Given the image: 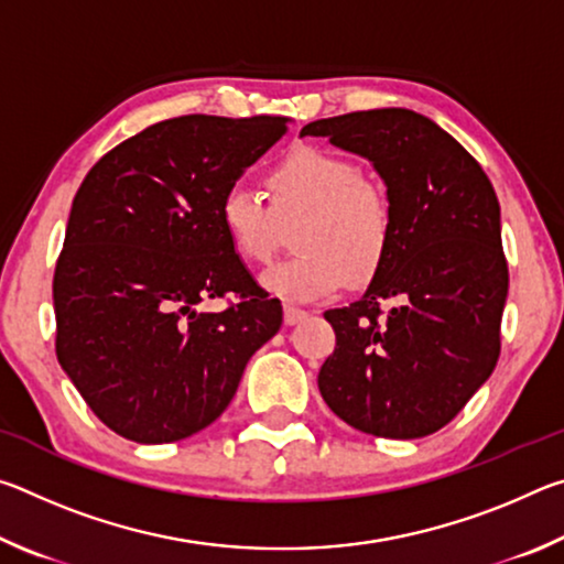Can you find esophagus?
<instances>
[{
	"mask_svg": "<svg viewBox=\"0 0 564 564\" xmlns=\"http://www.w3.org/2000/svg\"><path fill=\"white\" fill-rule=\"evenodd\" d=\"M305 318H308V311L295 308V305H285V308H283L285 326H295V323H301V321H305Z\"/></svg>",
	"mask_w": 564,
	"mask_h": 564,
	"instance_id": "34e87169",
	"label": "esophagus"
}]
</instances>
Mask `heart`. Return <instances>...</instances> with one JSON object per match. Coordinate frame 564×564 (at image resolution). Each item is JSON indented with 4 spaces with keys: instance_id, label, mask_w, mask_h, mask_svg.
I'll return each instance as SVG.
<instances>
[{
    "instance_id": "1",
    "label": "heart",
    "mask_w": 564,
    "mask_h": 564,
    "mask_svg": "<svg viewBox=\"0 0 564 564\" xmlns=\"http://www.w3.org/2000/svg\"><path fill=\"white\" fill-rule=\"evenodd\" d=\"M271 204L243 181L218 202L228 243L246 263H269L293 231L291 259L263 273V289L285 301H318L352 279L366 283L383 269L393 243V208L386 191L348 156L301 147L269 174Z\"/></svg>"
}]
</instances>
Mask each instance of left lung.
Here are the masks:
<instances>
[{
    "label": "left lung",
    "instance_id": "obj_1",
    "mask_svg": "<svg viewBox=\"0 0 564 564\" xmlns=\"http://www.w3.org/2000/svg\"><path fill=\"white\" fill-rule=\"evenodd\" d=\"M308 133L373 161L393 208V243L366 295L323 313L336 350L321 395L360 433H437L500 358L508 261L495 188L451 133L410 109L318 119ZM383 300L397 305L386 312Z\"/></svg>",
    "mask_w": 564,
    "mask_h": 564
}]
</instances>
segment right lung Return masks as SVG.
<instances>
[{"label":"right lung","instance_id":"obj_1","mask_svg":"<svg viewBox=\"0 0 564 564\" xmlns=\"http://www.w3.org/2000/svg\"><path fill=\"white\" fill-rule=\"evenodd\" d=\"M285 117L208 113L121 141L76 191L54 269L56 358L104 425L174 443L224 413L248 358L279 333L218 221L224 191L285 133ZM234 292L221 314L206 297Z\"/></svg>","mask_w":564,"mask_h":564}]
</instances>
